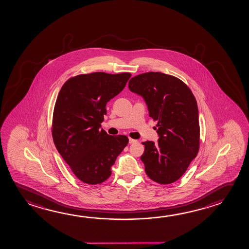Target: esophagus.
<instances>
[{
  "label": "esophagus",
  "mask_w": 249,
  "mask_h": 249,
  "mask_svg": "<svg viewBox=\"0 0 249 249\" xmlns=\"http://www.w3.org/2000/svg\"><path fill=\"white\" fill-rule=\"evenodd\" d=\"M137 142V140H135V139H132V138H129V142L130 143H134V142Z\"/></svg>",
  "instance_id": "1"
}]
</instances>
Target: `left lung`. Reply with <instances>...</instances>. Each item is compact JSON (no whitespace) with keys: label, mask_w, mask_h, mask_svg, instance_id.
<instances>
[{"label":"left lung","mask_w":249,"mask_h":249,"mask_svg":"<svg viewBox=\"0 0 249 249\" xmlns=\"http://www.w3.org/2000/svg\"><path fill=\"white\" fill-rule=\"evenodd\" d=\"M129 89L142 97L149 116L158 121V142H142L147 176L161 184L178 181L199 150V112L192 91L181 79L158 71L135 76Z\"/></svg>","instance_id":"8db88e82"}]
</instances>
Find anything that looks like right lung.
<instances>
[{"mask_svg": "<svg viewBox=\"0 0 249 249\" xmlns=\"http://www.w3.org/2000/svg\"><path fill=\"white\" fill-rule=\"evenodd\" d=\"M131 74L102 71L68 79L60 89L53 117L56 149L80 181L99 184L111 175L129 139L101 128L107 102L120 93Z\"/></svg>", "mask_w": 249, "mask_h": 249, "instance_id": "1", "label": "right lung"}]
</instances>
